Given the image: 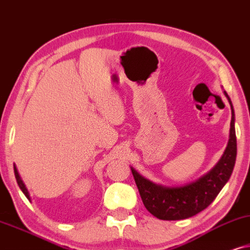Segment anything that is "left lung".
<instances>
[{
    "label": "left lung",
    "mask_w": 250,
    "mask_h": 250,
    "mask_svg": "<svg viewBox=\"0 0 250 250\" xmlns=\"http://www.w3.org/2000/svg\"><path fill=\"white\" fill-rule=\"evenodd\" d=\"M224 94L228 97L232 109L229 138L224 154L208 174L188 185L165 188L142 177L135 169L131 168L143 204L156 218L164 221H178L199 214L215 200L231 177L237 158V137L233 106L228 94L225 91Z\"/></svg>",
    "instance_id": "1"
}]
</instances>
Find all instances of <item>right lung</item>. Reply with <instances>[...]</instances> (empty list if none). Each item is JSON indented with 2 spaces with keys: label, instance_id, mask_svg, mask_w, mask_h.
Masks as SVG:
<instances>
[{
  "label": "right lung",
  "instance_id": "1",
  "mask_svg": "<svg viewBox=\"0 0 250 250\" xmlns=\"http://www.w3.org/2000/svg\"><path fill=\"white\" fill-rule=\"evenodd\" d=\"M13 169H15V176H16L17 183H18L19 188H21V191L24 192V194L26 195V198L29 199V194H28V191H27V188H26L25 184H24V183H22V181H21V177H19V174H18V171H17V168H16V167H13Z\"/></svg>",
  "mask_w": 250,
  "mask_h": 250
}]
</instances>
